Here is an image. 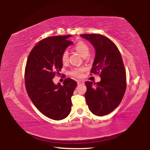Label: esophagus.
I'll return each instance as SVG.
<instances>
[{
  "instance_id": "34e87169",
  "label": "esophagus",
  "mask_w": 150,
  "mask_h": 150,
  "mask_svg": "<svg viewBox=\"0 0 150 150\" xmlns=\"http://www.w3.org/2000/svg\"><path fill=\"white\" fill-rule=\"evenodd\" d=\"M77 84H78V86L82 85V84H84V83L82 82V81H78V82L77 83Z\"/></svg>"
}]
</instances>
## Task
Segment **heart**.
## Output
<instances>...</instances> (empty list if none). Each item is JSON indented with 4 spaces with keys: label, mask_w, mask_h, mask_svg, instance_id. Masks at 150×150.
<instances>
[{
    "label": "heart",
    "mask_w": 150,
    "mask_h": 150,
    "mask_svg": "<svg viewBox=\"0 0 150 150\" xmlns=\"http://www.w3.org/2000/svg\"><path fill=\"white\" fill-rule=\"evenodd\" d=\"M74 49L83 58L87 57L90 53L89 47L87 44L83 41H79L77 42L74 46ZM69 53L67 50H65L62 53L61 57V60L62 62H66L67 61ZM84 70L85 69L83 67L75 68L70 71V74L74 76L80 78L82 76V74L84 71Z\"/></svg>",
    "instance_id": "b5f03b06"
}]
</instances>
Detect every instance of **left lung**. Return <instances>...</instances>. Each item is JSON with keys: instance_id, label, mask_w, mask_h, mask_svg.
<instances>
[{"instance_id": "8db88e82", "label": "left lung", "mask_w": 150, "mask_h": 150, "mask_svg": "<svg viewBox=\"0 0 150 150\" xmlns=\"http://www.w3.org/2000/svg\"><path fill=\"white\" fill-rule=\"evenodd\" d=\"M96 49L91 72L99 74L97 83L86 81L85 98L90 111L96 115L111 113L119 106L127 88V75L122 55L115 44L108 38L98 34H84Z\"/></svg>"}]
</instances>
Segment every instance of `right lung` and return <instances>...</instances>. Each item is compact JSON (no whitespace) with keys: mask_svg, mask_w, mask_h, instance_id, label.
I'll use <instances>...</instances> for the list:
<instances>
[{"mask_svg":"<svg viewBox=\"0 0 150 150\" xmlns=\"http://www.w3.org/2000/svg\"><path fill=\"white\" fill-rule=\"evenodd\" d=\"M70 36H54L38 42L30 53L25 69L30 98L42 114L54 120L64 119L70 114L71 97L77 85L69 78L62 86L52 80L62 67V53L73 43L68 39Z\"/></svg>","mask_w":150,"mask_h":150,"instance_id":"1","label":"right lung"}]
</instances>
